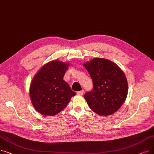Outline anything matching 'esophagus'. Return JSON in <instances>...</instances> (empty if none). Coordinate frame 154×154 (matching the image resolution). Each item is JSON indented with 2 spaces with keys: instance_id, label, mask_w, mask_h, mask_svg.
I'll list each match as a JSON object with an SVG mask.
<instances>
[{
  "instance_id": "obj_1",
  "label": "esophagus",
  "mask_w": 154,
  "mask_h": 154,
  "mask_svg": "<svg viewBox=\"0 0 154 154\" xmlns=\"http://www.w3.org/2000/svg\"><path fill=\"white\" fill-rule=\"evenodd\" d=\"M77 95H82L83 94H84V91L82 90V91H79V92H77Z\"/></svg>"
}]
</instances>
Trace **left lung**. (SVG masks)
<instances>
[{
	"mask_svg": "<svg viewBox=\"0 0 154 154\" xmlns=\"http://www.w3.org/2000/svg\"><path fill=\"white\" fill-rule=\"evenodd\" d=\"M84 66L93 81V90L84 95L88 106L100 116L114 114L127 96L128 83L124 72L116 63L103 58H94Z\"/></svg>",
	"mask_w": 154,
	"mask_h": 154,
	"instance_id": "8db88e82",
	"label": "left lung"
}]
</instances>
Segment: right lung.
Here are the masks:
<instances>
[{
	"label": "right lung",
	"mask_w": 154,
	"mask_h": 154,
	"mask_svg": "<svg viewBox=\"0 0 154 154\" xmlns=\"http://www.w3.org/2000/svg\"><path fill=\"white\" fill-rule=\"evenodd\" d=\"M69 65L52 60L45 63L34 75L30 85V97L40 114L49 116L58 114L75 95L63 79Z\"/></svg>",
	"instance_id": "right-lung-1"
}]
</instances>
